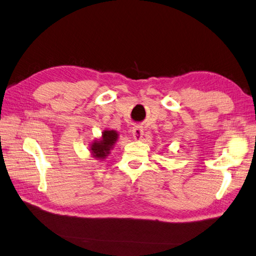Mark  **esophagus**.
<instances>
[{
  "label": "esophagus",
  "instance_id": "obj_1",
  "mask_svg": "<svg viewBox=\"0 0 256 256\" xmlns=\"http://www.w3.org/2000/svg\"><path fill=\"white\" fill-rule=\"evenodd\" d=\"M132 134H133V138L135 140H142V135H144V130H142V126H135L132 130Z\"/></svg>",
  "mask_w": 256,
  "mask_h": 256
}]
</instances>
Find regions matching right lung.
<instances>
[{"label":"right lung","mask_w":256,"mask_h":256,"mask_svg":"<svg viewBox=\"0 0 256 256\" xmlns=\"http://www.w3.org/2000/svg\"><path fill=\"white\" fill-rule=\"evenodd\" d=\"M118 138V133L114 130H106L99 140H94L90 145L92 156L98 160H102L114 150V144Z\"/></svg>","instance_id":"obj_1"}]
</instances>
